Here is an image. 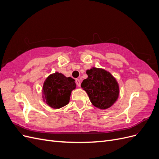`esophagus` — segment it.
<instances>
[{"label": "esophagus", "instance_id": "1", "mask_svg": "<svg viewBox=\"0 0 159 159\" xmlns=\"http://www.w3.org/2000/svg\"><path fill=\"white\" fill-rule=\"evenodd\" d=\"M75 83H76L77 85L78 86V87H80V85H81V81H80V80L77 79V80H75Z\"/></svg>", "mask_w": 159, "mask_h": 159}]
</instances>
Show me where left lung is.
Returning <instances> with one entry per match:
<instances>
[{"label":"left lung","instance_id":"8db88e82","mask_svg":"<svg viewBox=\"0 0 159 159\" xmlns=\"http://www.w3.org/2000/svg\"><path fill=\"white\" fill-rule=\"evenodd\" d=\"M88 78L81 84L95 107L105 109L116 102L119 93V85L109 72L92 68L86 71Z\"/></svg>","mask_w":159,"mask_h":159}]
</instances>
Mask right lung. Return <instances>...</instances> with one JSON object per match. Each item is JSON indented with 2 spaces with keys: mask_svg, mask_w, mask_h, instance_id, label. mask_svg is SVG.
<instances>
[{
  "mask_svg": "<svg viewBox=\"0 0 159 159\" xmlns=\"http://www.w3.org/2000/svg\"><path fill=\"white\" fill-rule=\"evenodd\" d=\"M75 88V80L58 72L50 75L43 85L46 103L54 109L65 106L70 102L71 91Z\"/></svg>",
  "mask_w": 159,
  "mask_h": 159,
  "instance_id": "obj_1",
  "label": "right lung"
}]
</instances>
